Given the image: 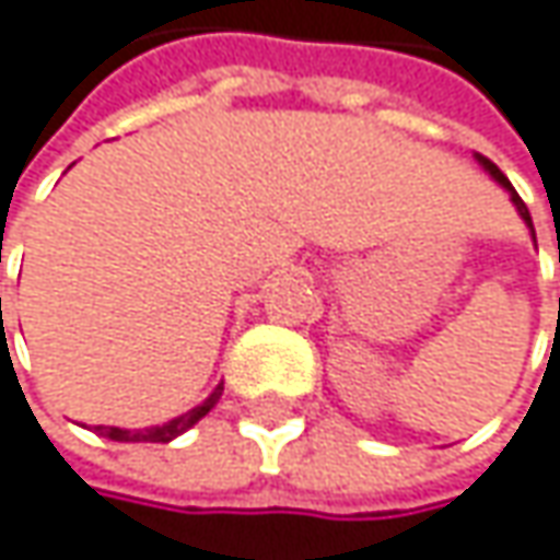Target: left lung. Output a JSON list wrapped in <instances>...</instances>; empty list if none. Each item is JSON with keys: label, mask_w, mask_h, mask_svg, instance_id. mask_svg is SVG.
Listing matches in <instances>:
<instances>
[{"label": "left lung", "mask_w": 560, "mask_h": 560, "mask_svg": "<svg viewBox=\"0 0 560 560\" xmlns=\"http://www.w3.org/2000/svg\"><path fill=\"white\" fill-rule=\"evenodd\" d=\"M476 161H478V164H481V167H485V171H488V174H491V180L498 183V186H504V189H508V196H510V202H513V209H516V214H520V218L526 221V228H529V234H533V241H536V228H533V218H529V209H526V202H523V199L516 196V189L510 186L508 177H504V174H501V171H498V167H494V164H491V161L485 158V154H476ZM558 262H560V253H558Z\"/></svg>", "instance_id": "obj_1"}]
</instances>
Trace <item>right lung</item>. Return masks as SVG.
<instances>
[{
    "mask_svg": "<svg viewBox=\"0 0 560 560\" xmlns=\"http://www.w3.org/2000/svg\"><path fill=\"white\" fill-rule=\"evenodd\" d=\"M221 393H224V383H218L212 393H209V399H202L199 406H192L189 411H183L177 418H171V421H164V424H151V428H110V424H97L94 431L101 434V438H110V441H119V444H171L174 438H180L186 434L196 421H202L209 411L218 406V399H221Z\"/></svg>",
    "mask_w": 560,
    "mask_h": 560,
    "instance_id": "right-lung-1",
    "label": "right lung"
}]
</instances>
